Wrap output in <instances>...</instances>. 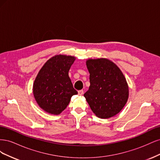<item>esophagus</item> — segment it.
Here are the masks:
<instances>
[{"instance_id": "34e87169", "label": "esophagus", "mask_w": 160, "mask_h": 160, "mask_svg": "<svg viewBox=\"0 0 160 160\" xmlns=\"http://www.w3.org/2000/svg\"><path fill=\"white\" fill-rule=\"evenodd\" d=\"M78 94L79 95H82L83 94V90H79L78 91Z\"/></svg>"}]
</instances>
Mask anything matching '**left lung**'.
I'll list each match as a JSON object with an SVG mask.
<instances>
[{
	"instance_id": "left-lung-1",
	"label": "left lung",
	"mask_w": 160,
	"mask_h": 160,
	"mask_svg": "<svg viewBox=\"0 0 160 160\" xmlns=\"http://www.w3.org/2000/svg\"><path fill=\"white\" fill-rule=\"evenodd\" d=\"M86 65L89 72L90 86L84 97L92 111L101 119L119 113L129 98L126 79L113 61L105 58L89 59Z\"/></svg>"
}]
</instances>
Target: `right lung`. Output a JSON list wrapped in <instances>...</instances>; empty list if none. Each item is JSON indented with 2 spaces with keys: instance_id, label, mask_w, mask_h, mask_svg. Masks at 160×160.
Instances as JSON below:
<instances>
[{
  "instance_id": "1",
  "label": "right lung",
  "mask_w": 160,
  "mask_h": 160,
  "mask_svg": "<svg viewBox=\"0 0 160 160\" xmlns=\"http://www.w3.org/2000/svg\"><path fill=\"white\" fill-rule=\"evenodd\" d=\"M76 57L57 55L42 67L33 83V95L38 106L45 112L59 115L77 91L73 88L69 71Z\"/></svg>"
}]
</instances>
